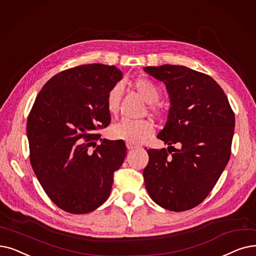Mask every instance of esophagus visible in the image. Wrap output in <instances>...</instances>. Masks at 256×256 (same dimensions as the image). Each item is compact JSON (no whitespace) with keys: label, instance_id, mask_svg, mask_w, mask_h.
I'll return each mask as SVG.
<instances>
[{"label":"esophagus","instance_id":"obj_1","mask_svg":"<svg viewBox=\"0 0 256 256\" xmlns=\"http://www.w3.org/2000/svg\"><path fill=\"white\" fill-rule=\"evenodd\" d=\"M126 148H128V150H134V148H137V146H135V144H132V143L126 142Z\"/></svg>","mask_w":256,"mask_h":256}]
</instances>
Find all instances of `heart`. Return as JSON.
<instances>
[{
	"label": "heart",
	"mask_w": 256,
	"mask_h": 256,
	"mask_svg": "<svg viewBox=\"0 0 256 256\" xmlns=\"http://www.w3.org/2000/svg\"><path fill=\"white\" fill-rule=\"evenodd\" d=\"M134 86L139 93V95L150 104V112L159 119L163 118L165 115V108L157 104L160 98V88L154 82L146 77H140L134 82ZM122 86L120 84H115L110 88L106 95V106L108 112L115 116L119 112L120 100L122 96ZM154 132V124L148 120H130L124 119L118 124H113L110 128V135L113 139L124 140L128 143H141L152 136Z\"/></svg>",
	"instance_id": "heart-1"
}]
</instances>
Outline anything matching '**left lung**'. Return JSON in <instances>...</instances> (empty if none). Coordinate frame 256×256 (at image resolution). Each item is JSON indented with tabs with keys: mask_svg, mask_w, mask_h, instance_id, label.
Returning <instances> with one entry per match:
<instances>
[{
	"mask_svg": "<svg viewBox=\"0 0 256 256\" xmlns=\"http://www.w3.org/2000/svg\"><path fill=\"white\" fill-rule=\"evenodd\" d=\"M144 71L164 82L172 104L157 136L170 146L148 150L144 183L161 207L190 210L207 198L230 159L234 113L223 88L207 74L174 64Z\"/></svg>",
	"mask_w": 256,
	"mask_h": 256,
	"instance_id": "1",
	"label": "left lung"
}]
</instances>
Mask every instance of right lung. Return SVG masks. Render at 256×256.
I'll list each match as a JSON object with an SVG mask.
<instances>
[{"label":"right lung","instance_id":"add662e5","mask_svg":"<svg viewBox=\"0 0 256 256\" xmlns=\"http://www.w3.org/2000/svg\"><path fill=\"white\" fill-rule=\"evenodd\" d=\"M121 80L115 66H77L50 78L32 106L30 163L42 190L66 212L84 214L104 204L124 163L126 143L97 132L110 124L106 95Z\"/></svg>","mask_w":256,"mask_h":256}]
</instances>
